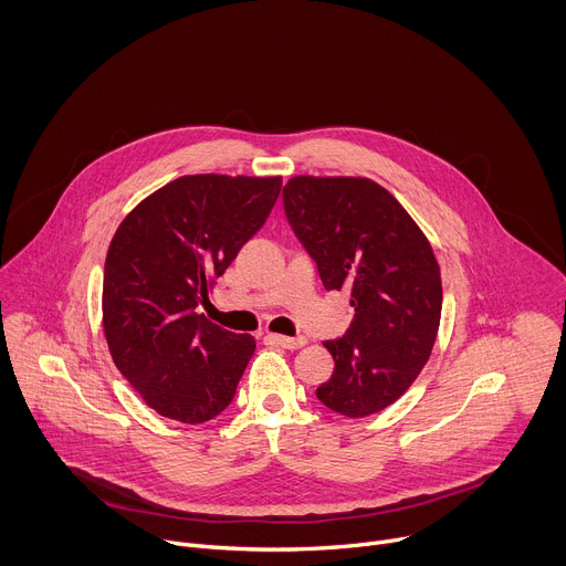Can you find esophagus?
Listing matches in <instances>:
<instances>
[{
  "label": "esophagus",
  "instance_id": "1",
  "mask_svg": "<svg viewBox=\"0 0 566 566\" xmlns=\"http://www.w3.org/2000/svg\"><path fill=\"white\" fill-rule=\"evenodd\" d=\"M269 340L284 347V349H300L306 345V338L304 336H297V338H289V336H280V334H269Z\"/></svg>",
  "mask_w": 566,
  "mask_h": 566
}]
</instances>
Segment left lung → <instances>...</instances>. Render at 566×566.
<instances>
[{"mask_svg": "<svg viewBox=\"0 0 566 566\" xmlns=\"http://www.w3.org/2000/svg\"><path fill=\"white\" fill-rule=\"evenodd\" d=\"M284 212L327 291H352L356 317L325 347L336 369L322 406L360 419L408 391L441 319V275L430 241L385 188L356 177H295Z\"/></svg>", "mask_w": 566, "mask_h": 566, "instance_id": "1", "label": "left lung"}]
</instances>
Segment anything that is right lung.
<instances>
[{"label": "right lung", "instance_id": "1", "mask_svg": "<svg viewBox=\"0 0 566 566\" xmlns=\"http://www.w3.org/2000/svg\"><path fill=\"white\" fill-rule=\"evenodd\" d=\"M280 188V177H181L118 226L105 260V338L160 417L203 423L230 406L255 338L212 325L197 306L266 223Z\"/></svg>", "mask_w": 566, "mask_h": 566}]
</instances>
